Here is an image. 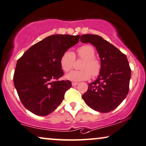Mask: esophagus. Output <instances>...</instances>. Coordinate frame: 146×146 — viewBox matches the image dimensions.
Wrapping results in <instances>:
<instances>
[{
    "instance_id": "esophagus-1",
    "label": "esophagus",
    "mask_w": 146,
    "mask_h": 146,
    "mask_svg": "<svg viewBox=\"0 0 146 146\" xmlns=\"http://www.w3.org/2000/svg\"><path fill=\"white\" fill-rule=\"evenodd\" d=\"M77 84H78V82H72V85L73 87H74V86H76Z\"/></svg>"
}]
</instances>
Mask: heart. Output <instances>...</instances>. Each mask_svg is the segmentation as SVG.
<instances>
[{"label":"heart","instance_id":"obj_1","mask_svg":"<svg viewBox=\"0 0 146 146\" xmlns=\"http://www.w3.org/2000/svg\"><path fill=\"white\" fill-rule=\"evenodd\" d=\"M95 51L93 46L86 44L77 49V56L83 59L80 70H74L66 74V78L71 81H81L88 80L91 76H98L101 73L102 65L101 61L95 57ZM75 55L73 52L66 51L63 53L60 59V65L62 70L68 72L73 68Z\"/></svg>","mask_w":146,"mask_h":146}]
</instances>
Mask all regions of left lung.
Wrapping results in <instances>:
<instances>
[{
  "instance_id": "left-lung-1",
  "label": "left lung",
  "mask_w": 146,
  "mask_h": 146,
  "mask_svg": "<svg viewBox=\"0 0 146 146\" xmlns=\"http://www.w3.org/2000/svg\"><path fill=\"white\" fill-rule=\"evenodd\" d=\"M80 40L96 47L102 65L98 78L88 84L82 98L95 111L106 113L114 110L129 93L131 70L127 56L100 36L83 35Z\"/></svg>"
}]
</instances>
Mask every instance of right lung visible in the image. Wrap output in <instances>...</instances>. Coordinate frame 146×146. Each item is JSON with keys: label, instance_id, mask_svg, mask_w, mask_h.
<instances>
[{"label": "right lung", "instance_id": "right-lung-1", "mask_svg": "<svg viewBox=\"0 0 146 146\" xmlns=\"http://www.w3.org/2000/svg\"><path fill=\"white\" fill-rule=\"evenodd\" d=\"M80 35H56L36 43L17 60L13 82L21 103L38 116H46L60 105L70 80L60 65L63 53L78 42Z\"/></svg>", "mask_w": 146, "mask_h": 146}]
</instances>
